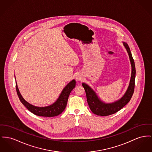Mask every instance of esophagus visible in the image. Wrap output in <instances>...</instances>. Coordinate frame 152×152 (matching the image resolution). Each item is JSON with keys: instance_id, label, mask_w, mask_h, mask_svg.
Segmentation results:
<instances>
[{"instance_id": "1", "label": "esophagus", "mask_w": 152, "mask_h": 152, "mask_svg": "<svg viewBox=\"0 0 152 152\" xmlns=\"http://www.w3.org/2000/svg\"><path fill=\"white\" fill-rule=\"evenodd\" d=\"M81 79H82V76L78 74L76 76V80H81Z\"/></svg>"}]
</instances>
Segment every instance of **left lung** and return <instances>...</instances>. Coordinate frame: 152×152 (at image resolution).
I'll return each mask as SVG.
<instances>
[{
  "label": "left lung",
  "mask_w": 152,
  "mask_h": 152,
  "mask_svg": "<svg viewBox=\"0 0 152 152\" xmlns=\"http://www.w3.org/2000/svg\"><path fill=\"white\" fill-rule=\"evenodd\" d=\"M123 44L126 49L129 56L132 66V75L128 88L126 93L120 99L111 103L104 102L101 101L96 94V92L93 91V89H92L91 87H90L85 83H82V84L86 92L89 107L91 112L95 115L105 116L113 114L121 110L131 100L135 86V78L136 73L135 66L128 44L125 42H123Z\"/></svg>",
  "instance_id": "8db88e82"
}]
</instances>
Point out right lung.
Listing matches in <instances>:
<instances>
[{"label":"right lung","mask_w":152,"mask_h":152,"mask_svg":"<svg viewBox=\"0 0 152 152\" xmlns=\"http://www.w3.org/2000/svg\"><path fill=\"white\" fill-rule=\"evenodd\" d=\"M76 82L75 80L70 81L63 89L60 96L53 104L46 107H37L31 105L30 103L26 101L18 89L17 83L16 82V91L20 102L26 107V108L31 113L36 115L44 117H53L61 114L67 105L68 99L72 90L75 86Z\"/></svg>","instance_id":"right-lung-1"}]
</instances>
